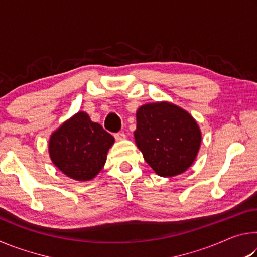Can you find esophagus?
<instances>
[{
  "mask_svg": "<svg viewBox=\"0 0 257 257\" xmlns=\"http://www.w3.org/2000/svg\"><path fill=\"white\" fill-rule=\"evenodd\" d=\"M114 138L116 139V141H123V139H125V134L124 133H116V134H114Z\"/></svg>",
  "mask_w": 257,
  "mask_h": 257,
  "instance_id": "1",
  "label": "esophagus"
}]
</instances>
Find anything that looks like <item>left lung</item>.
<instances>
[{
    "mask_svg": "<svg viewBox=\"0 0 257 257\" xmlns=\"http://www.w3.org/2000/svg\"><path fill=\"white\" fill-rule=\"evenodd\" d=\"M135 142L150 167L162 177L185 172L196 158L201 130L188 112L168 102L138 108Z\"/></svg>",
    "mask_w": 257,
    "mask_h": 257,
    "instance_id": "8db88e82",
    "label": "left lung"
}]
</instances>
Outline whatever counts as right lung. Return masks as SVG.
Segmentation results:
<instances>
[{
	"label": "right lung",
	"mask_w": 257,
	"mask_h": 257,
	"mask_svg": "<svg viewBox=\"0 0 257 257\" xmlns=\"http://www.w3.org/2000/svg\"><path fill=\"white\" fill-rule=\"evenodd\" d=\"M114 138L101 124L92 122L84 112H78L52 134L51 160L72 179L90 180L102 170L106 153Z\"/></svg>",
	"instance_id": "obj_1"
}]
</instances>
